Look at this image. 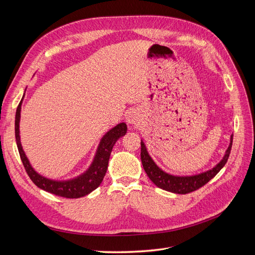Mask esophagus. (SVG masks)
Masks as SVG:
<instances>
[{"mask_svg": "<svg viewBox=\"0 0 255 255\" xmlns=\"http://www.w3.org/2000/svg\"><path fill=\"white\" fill-rule=\"evenodd\" d=\"M126 120L128 126L132 127H137L140 123V116L139 113H138L136 110H130L127 113L126 116Z\"/></svg>", "mask_w": 255, "mask_h": 255, "instance_id": "obj_1", "label": "esophagus"}]
</instances>
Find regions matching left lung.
Masks as SVG:
<instances>
[{"instance_id": "left-lung-1", "label": "left lung", "mask_w": 255, "mask_h": 255, "mask_svg": "<svg viewBox=\"0 0 255 255\" xmlns=\"http://www.w3.org/2000/svg\"><path fill=\"white\" fill-rule=\"evenodd\" d=\"M232 142H233V134L230 137V144L228 149L223 155L222 159L219 163L213 167L210 170H206L204 172L198 173V174H192V175H174L170 174L163 169H160L155 161L152 159L150 154L146 150V146L141 139V153H140V158L142 167L144 169L145 173L148 174L149 179L156 185L157 187L173 192V194H180L185 195L189 194L191 191H195L202 187L208 181H211L213 177L217 174L221 169L227 164L228 158L231 153V148H232Z\"/></svg>"}]
</instances>
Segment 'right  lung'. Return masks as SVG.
I'll return each mask as SVG.
<instances>
[{"mask_svg":"<svg viewBox=\"0 0 255 255\" xmlns=\"http://www.w3.org/2000/svg\"><path fill=\"white\" fill-rule=\"evenodd\" d=\"M24 98V95H23ZM23 98L17 107L16 112V120H14V133H16V141L19 150L21 160L24 166L25 170L30 177V180L39 188L51 192L53 195H56L64 198H81L90 194L96 188L100 186L102 183L103 177L106 173L107 167H109V160L113 146L117 142L119 138L127 134L128 127L125 122H121L119 125L111 128L100 140L98 149L96 151L95 157L92 159V163L88 169L82 174L73 177V179L58 181L45 177L38 173L30 165L25 152L23 151L21 139H20V118H21V105Z\"/></svg>","mask_w":255,"mask_h":255,"instance_id":"right-lung-1","label":"right lung"}]
</instances>
